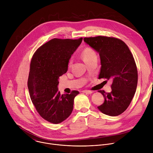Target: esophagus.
I'll return each instance as SVG.
<instances>
[{"label":"esophagus","instance_id":"obj_1","mask_svg":"<svg viewBox=\"0 0 153 153\" xmlns=\"http://www.w3.org/2000/svg\"><path fill=\"white\" fill-rule=\"evenodd\" d=\"M83 93H85L86 94H91L93 93L92 91H89V90H84V91H83Z\"/></svg>","mask_w":153,"mask_h":153}]
</instances>
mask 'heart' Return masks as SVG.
<instances>
[{"instance_id": "1", "label": "heart", "mask_w": 153, "mask_h": 153, "mask_svg": "<svg viewBox=\"0 0 153 153\" xmlns=\"http://www.w3.org/2000/svg\"><path fill=\"white\" fill-rule=\"evenodd\" d=\"M81 56L83 59V60L85 61V62H86L87 61H88L90 60H91V59L96 57V54L95 53V52L91 48H85L83 51L82 52ZM72 63V60H70L68 65L69 67L71 66V65Z\"/></svg>"}]
</instances>
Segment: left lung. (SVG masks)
Returning a JSON list of instances; mask_svg holds the SVG:
<instances>
[{
	"instance_id": "left-lung-1",
	"label": "left lung",
	"mask_w": 153,
	"mask_h": 153,
	"mask_svg": "<svg viewBox=\"0 0 153 153\" xmlns=\"http://www.w3.org/2000/svg\"><path fill=\"white\" fill-rule=\"evenodd\" d=\"M83 40L99 54L101 68L99 79L113 80L110 93L99 91L105 101L97 108L106 115L119 116L126 110L136 91L138 74L134 57L120 39L97 36L85 37Z\"/></svg>"
}]
</instances>
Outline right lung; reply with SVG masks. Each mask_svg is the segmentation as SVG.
Segmentation results:
<instances>
[{"mask_svg": "<svg viewBox=\"0 0 153 153\" xmlns=\"http://www.w3.org/2000/svg\"><path fill=\"white\" fill-rule=\"evenodd\" d=\"M82 39H51L32 57L28 80L31 99L40 116L52 123H61L70 116L74 97L79 94L73 91L61 94L58 85L59 77L68 71L71 55Z\"/></svg>", "mask_w": 153, "mask_h": 153, "instance_id": "add662e5", "label": "right lung"}]
</instances>
